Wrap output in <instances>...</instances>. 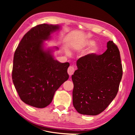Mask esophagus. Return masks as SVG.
Instances as JSON below:
<instances>
[{"label": "esophagus", "instance_id": "1", "mask_svg": "<svg viewBox=\"0 0 135 135\" xmlns=\"http://www.w3.org/2000/svg\"><path fill=\"white\" fill-rule=\"evenodd\" d=\"M68 73L69 75L70 76H71L74 73V68L73 66H69V68L68 69Z\"/></svg>", "mask_w": 135, "mask_h": 135}]
</instances>
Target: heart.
I'll list each match as a JSON object with an SVG mask.
<instances>
[{"label": "heart", "instance_id": "b5f03b06", "mask_svg": "<svg viewBox=\"0 0 135 135\" xmlns=\"http://www.w3.org/2000/svg\"><path fill=\"white\" fill-rule=\"evenodd\" d=\"M95 42L92 40H86L83 43V47H91L95 44ZM100 52V48L99 46L95 45L90 49L89 51V53L91 55H97L99 54Z\"/></svg>", "mask_w": 135, "mask_h": 135}]
</instances>
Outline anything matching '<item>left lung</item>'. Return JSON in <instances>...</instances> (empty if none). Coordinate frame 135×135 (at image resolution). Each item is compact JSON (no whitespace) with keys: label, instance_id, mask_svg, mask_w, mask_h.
I'll use <instances>...</instances> for the list:
<instances>
[{"label":"left lung","instance_id":"1","mask_svg":"<svg viewBox=\"0 0 135 135\" xmlns=\"http://www.w3.org/2000/svg\"><path fill=\"white\" fill-rule=\"evenodd\" d=\"M101 55L89 54L76 61L78 69L72 75L73 106L79 113L96 115L115 97L123 70L120 52L113 41Z\"/></svg>","mask_w":135,"mask_h":135}]
</instances>
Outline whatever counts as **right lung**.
<instances>
[{
    "label": "right lung",
    "instance_id": "1",
    "mask_svg": "<svg viewBox=\"0 0 135 135\" xmlns=\"http://www.w3.org/2000/svg\"><path fill=\"white\" fill-rule=\"evenodd\" d=\"M60 29L59 25L41 24L23 36L13 57L12 80L21 100L31 107L50 105L55 92L69 79V62L61 63L52 55L57 47L44 48V42Z\"/></svg>",
    "mask_w": 135,
    "mask_h": 135
}]
</instances>
